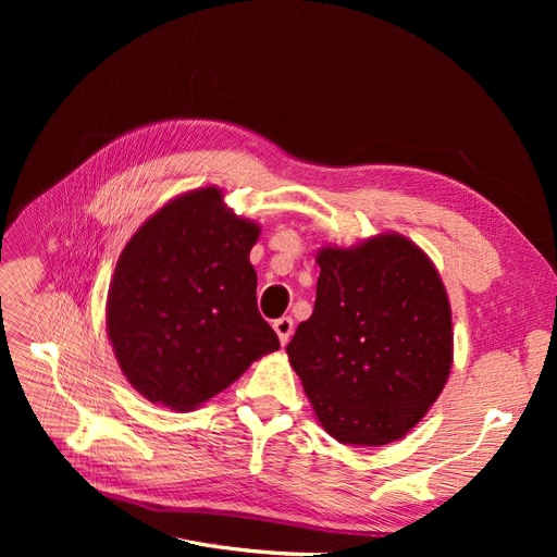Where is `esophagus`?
<instances>
[{"label": "esophagus", "instance_id": "obj_1", "mask_svg": "<svg viewBox=\"0 0 557 557\" xmlns=\"http://www.w3.org/2000/svg\"><path fill=\"white\" fill-rule=\"evenodd\" d=\"M274 332L278 334V342L285 346L290 342V336H293V332H295V323H293V318L290 315H283V318H278V320H274Z\"/></svg>", "mask_w": 557, "mask_h": 557}]
</instances>
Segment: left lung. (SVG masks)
I'll use <instances>...</instances> for the list:
<instances>
[{"mask_svg":"<svg viewBox=\"0 0 557 557\" xmlns=\"http://www.w3.org/2000/svg\"><path fill=\"white\" fill-rule=\"evenodd\" d=\"M315 262V307L288 344L320 425L336 442L401 440L442 395L453 364L448 295L413 242L385 232Z\"/></svg>","mask_w":557,"mask_h":557,"instance_id":"1","label":"left lung"}]
</instances>
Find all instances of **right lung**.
I'll use <instances>...</instances> for the list:
<instances>
[{"mask_svg":"<svg viewBox=\"0 0 557 557\" xmlns=\"http://www.w3.org/2000/svg\"><path fill=\"white\" fill-rule=\"evenodd\" d=\"M258 237L260 225L213 185L166 201L132 234L109 285L107 332L148 401L190 411L278 350L248 260Z\"/></svg>","mask_w":557,"mask_h":557,"instance_id":"1","label":"right lung"}]
</instances>
